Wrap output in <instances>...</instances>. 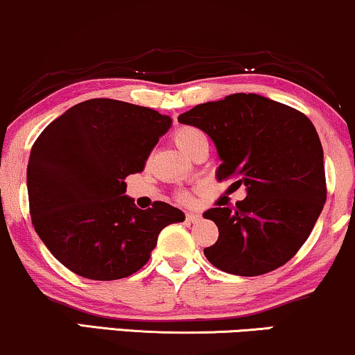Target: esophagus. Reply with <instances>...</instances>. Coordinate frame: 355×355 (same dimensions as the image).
<instances>
[{
	"label": "esophagus",
	"mask_w": 355,
	"mask_h": 355,
	"mask_svg": "<svg viewBox=\"0 0 355 355\" xmlns=\"http://www.w3.org/2000/svg\"><path fill=\"white\" fill-rule=\"evenodd\" d=\"M185 219H187V223L195 224V223H200L201 221V216H200V214H196V213H187L185 214Z\"/></svg>",
	"instance_id": "34e87169"
}]
</instances>
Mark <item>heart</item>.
I'll return each instance as SVG.
<instances>
[{
	"instance_id": "1",
	"label": "heart",
	"mask_w": 355,
	"mask_h": 355,
	"mask_svg": "<svg viewBox=\"0 0 355 355\" xmlns=\"http://www.w3.org/2000/svg\"><path fill=\"white\" fill-rule=\"evenodd\" d=\"M173 141L188 155H193V152L198 149L201 144L208 142L205 132L200 131L198 128H193V125H182V128H178L173 132ZM177 200L180 203H191V195L188 191H182L177 195Z\"/></svg>"
}]
</instances>
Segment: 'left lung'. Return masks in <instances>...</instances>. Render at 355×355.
<instances>
[{
  "mask_svg": "<svg viewBox=\"0 0 355 355\" xmlns=\"http://www.w3.org/2000/svg\"><path fill=\"white\" fill-rule=\"evenodd\" d=\"M213 139L221 165L218 180L244 185L232 208L206 211L219 236L205 249L219 270L263 275L285 266L306 242L326 201L322 147L302 111L254 93L195 106L178 116Z\"/></svg>",
  "mask_w": 355,
  "mask_h": 355,
  "instance_id": "obj_1",
  "label": "left lung"
}]
</instances>
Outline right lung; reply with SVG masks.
Returning a JSON list of instances; mask_svg holds the SVG:
<instances>
[{
  "instance_id": "right-lung-1",
  "label": "right lung",
  "mask_w": 355,
  "mask_h": 355,
  "mask_svg": "<svg viewBox=\"0 0 355 355\" xmlns=\"http://www.w3.org/2000/svg\"><path fill=\"white\" fill-rule=\"evenodd\" d=\"M172 119L152 107L95 98L40 132L28 164L33 226L58 262L89 280H119L146 266L165 226L185 214L164 201L139 209L125 177L146 160Z\"/></svg>"
}]
</instances>
